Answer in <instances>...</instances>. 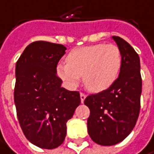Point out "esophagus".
<instances>
[{"instance_id": "esophagus-1", "label": "esophagus", "mask_w": 154, "mask_h": 154, "mask_svg": "<svg viewBox=\"0 0 154 154\" xmlns=\"http://www.w3.org/2000/svg\"><path fill=\"white\" fill-rule=\"evenodd\" d=\"M86 97H87L86 94H84V93H80V99H81V103H83V102H84V100L86 99Z\"/></svg>"}]
</instances>
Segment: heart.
<instances>
[{
  "label": "heart",
  "instance_id": "obj_1",
  "mask_svg": "<svg viewBox=\"0 0 154 154\" xmlns=\"http://www.w3.org/2000/svg\"><path fill=\"white\" fill-rule=\"evenodd\" d=\"M66 64L57 66V74L69 87L75 88L83 78L85 87L98 93L110 88L117 79L123 66V54L113 44H96L71 50Z\"/></svg>",
  "mask_w": 154,
  "mask_h": 154
}]
</instances>
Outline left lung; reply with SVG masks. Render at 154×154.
<instances>
[{"label":"left lung","mask_w":154,"mask_h":154,"mask_svg":"<svg viewBox=\"0 0 154 154\" xmlns=\"http://www.w3.org/2000/svg\"><path fill=\"white\" fill-rule=\"evenodd\" d=\"M123 54V66L115 83L107 89L87 97L90 110L88 132L91 139L105 146L125 140L137 122L142 94L140 58L133 47L120 37L113 36Z\"/></svg>","instance_id":"8db88e82"}]
</instances>
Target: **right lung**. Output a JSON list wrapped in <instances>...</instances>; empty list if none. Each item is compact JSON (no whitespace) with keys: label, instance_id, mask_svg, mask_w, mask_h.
<instances>
[{"label":"right lung","instance_id":"right-lung-1","mask_svg":"<svg viewBox=\"0 0 154 154\" xmlns=\"http://www.w3.org/2000/svg\"><path fill=\"white\" fill-rule=\"evenodd\" d=\"M66 47L48 41L30 43L16 63L14 103L26 138L43 149L58 147L66 122L80 104L79 91L61 88L57 66Z\"/></svg>","mask_w":154,"mask_h":154}]
</instances>
